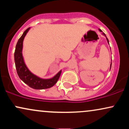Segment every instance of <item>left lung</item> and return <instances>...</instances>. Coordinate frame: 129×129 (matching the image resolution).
<instances>
[{"label": "left lung", "mask_w": 129, "mask_h": 129, "mask_svg": "<svg viewBox=\"0 0 129 129\" xmlns=\"http://www.w3.org/2000/svg\"><path fill=\"white\" fill-rule=\"evenodd\" d=\"M99 30H100V31H101V29H99ZM103 35H104V36L106 37V35H105V34H104V33H103ZM106 38H107V37H106ZM107 42H108V43H109V40H108V39H107ZM111 66H112V65H111Z\"/></svg>", "instance_id": "obj_1"}]
</instances>
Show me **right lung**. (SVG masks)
<instances>
[{
    "instance_id": "right-lung-1",
    "label": "right lung",
    "mask_w": 129,
    "mask_h": 129,
    "mask_svg": "<svg viewBox=\"0 0 129 129\" xmlns=\"http://www.w3.org/2000/svg\"><path fill=\"white\" fill-rule=\"evenodd\" d=\"M29 28H28L23 32V35L19 38L18 42L16 44L15 52H14V61H15L16 71L20 79L31 88L37 90L49 88L53 87L57 82L61 73V71H60L55 76L51 79H43L35 76L27 69L23 61L22 51L23 39Z\"/></svg>"
}]
</instances>
